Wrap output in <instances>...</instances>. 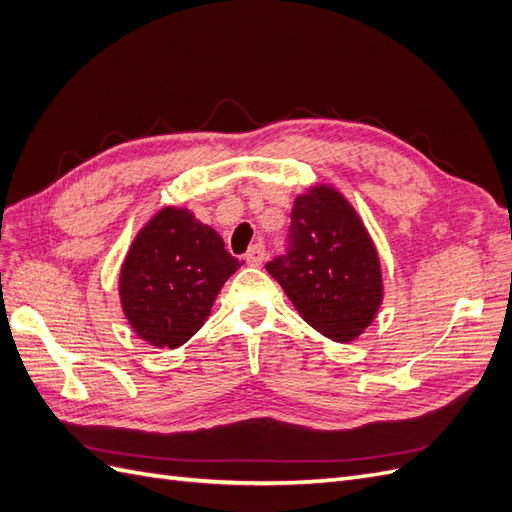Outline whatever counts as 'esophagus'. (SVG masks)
Listing matches in <instances>:
<instances>
[{"label":"esophagus","mask_w":512,"mask_h":512,"mask_svg":"<svg viewBox=\"0 0 512 512\" xmlns=\"http://www.w3.org/2000/svg\"><path fill=\"white\" fill-rule=\"evenodd\" d=\"M265 256H267V252H265V245H262V243H256V245H252V247H250V250H247L245 260H247V265H250V267H260V265H262V260H265Z\"/></svg>","instance_id":"obj_1"}]
</instances>
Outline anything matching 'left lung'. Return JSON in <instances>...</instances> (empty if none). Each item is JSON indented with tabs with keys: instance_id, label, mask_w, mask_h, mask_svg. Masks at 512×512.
<instances>
[{
	"instance_id": "1",
	"label": "left lung",
	"mask_w": 512,
	"mask_h": 512,
	"mask_svg": "<svg viewBox=\"0 0 512 512\" xmlns=\"http://www.w3.org/2000/svg\"><path fill=\"white\" fill-rule=\"evenodd\" d=\"M265 269L303 320L333 342H352L376 318L378 252L348 200L327 185L294 200L286 252Z\"/></svg>"
}]
</instances>
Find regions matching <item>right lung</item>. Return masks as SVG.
Segmentation results:
<instances>
[{
	"label": "right lung",
	"instance_id": "add662e5",
	"mask_svg": "<svg viewBox=\"0 0 512 512\" xmlns=\"http://www.w3.org/2000/svg\"><path fill=\"white\" fill-rule=\"evenodd\" d=\"M241 260L190 211L166 207L138 232L119 277L132 329L158 348H177L203 327Z\"/></svg>",
	"mask_w": 512,
	"mask_h": 512
}]
</instances>
